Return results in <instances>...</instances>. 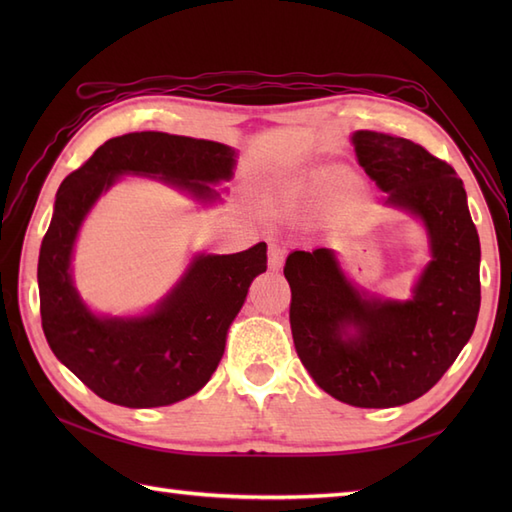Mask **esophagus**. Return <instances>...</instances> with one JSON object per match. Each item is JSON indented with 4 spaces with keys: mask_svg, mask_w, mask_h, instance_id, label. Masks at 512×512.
<instances>
[{
    "mask_svg": "<svg viewBox=\"0 0 512 512\" xmlns=\"http://www.w3.org/2000/svg\"><path fill=\"white\" fill-rule=\"evenodd\" d=\"M281 266H284V248L273 239V242H268V268L279 270Z\"/></svg>",
    "mask_w": 512,
    "mask_h": 512,
    "instance_id": "1",
    "label": "esophagus"
}]
</instances>
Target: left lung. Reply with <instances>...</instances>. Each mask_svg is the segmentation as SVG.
<instances>
[{
  "mask_svg": "<svg viewBox=\"0 0 512 512\" xmlns=\"http://www.w3.org/2000/svg\"><path fill=\"white\" fill-rule=\"evenodd\" d=\"M358 162L385 202L418 215L431 264L413 299H367L332 250H295L284 266L290 330L314 383L352 407L407 405L438 383L471 339L480 312V237L453 167L413 140L361 129ZM350 329L354 335H347Z\"/></svg>",
  "mask_w": 512,
  "mask_h": 512,
  "instance_id": "8db88e82",
  "label": "left lung"
}]
</instances>
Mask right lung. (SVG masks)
<instances>
[{
    "instance_id": "1",
    "label": "right lung",
    "mask_w": 512,
    "mask_h": 512,
    "mask_svg": "<svg viewBox=\"0 0 512 512\" xmlns=\"http://www.w3.org/2000/svg\"><path fill=\"white\" fill-rule=\"evenodd\" d=\"M235 151L213 140L162 132L110 138L61 182L39 253L41 325L54 356L96 396L123 407H165L200 391L222 361L228 325L250 281L266 273V244L235 255H200L171 295L143 319H99L72 286L76 233L121 173L160 176L213 200L231 180Z\"/></svg>"
}]
</instances>
